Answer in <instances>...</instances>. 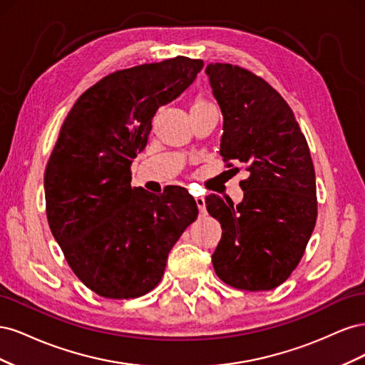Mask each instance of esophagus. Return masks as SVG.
Returning a JSON list of instances; mask_svg holds the SVG:
<instances>
[{
    "instance_id": "1",
    "label": "esophagus",
    "mask_w": 365,
    "mask_h": 365,
    "mask_svg": "<svg viewBox=\"0 0 365 365\" xmlns=\"http://www.w3.org/2000/svg\"><path fill=\"white\" fill-rule=\"evenodd\" d=\"M195 201H196V205L200 210H204L205 208V200L202 196H195Z\"/></svg>"
}]
</instances>
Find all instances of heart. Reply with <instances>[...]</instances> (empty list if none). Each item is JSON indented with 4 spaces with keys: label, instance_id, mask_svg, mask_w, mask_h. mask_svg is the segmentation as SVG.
Here are the masks:
<instances>
[{
    "label": "heart",
    "instance_id": "b5f03b06",
    "mask_svg": "<svg viewBox=\"0 0 365 365\" xmlns=\"http://www.w3.org/2000/svg\"><path fill=\"white\" fill-rule=\"evenodd\" d=\"M210 106H213V105L210 103L208 101H205V98H197V101L193 103L192 109H193V108H210Z\"/></svg>",
    "mask_w": 365,
    "mask_h": 365
}]
</instances>
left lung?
<instances>
[{
  "mask_svg": "<svg viewBox=\"0 0 365 365\" xmlns=\"http://www.w3.org/2000/svg\"><path fill=\"white\" fill-rule=\"evenodd\" d=\"M205 73L224 115L220 155L250 175L240 204L205 197L222 227L213 267L233 288L269 291L297 268L317 222L311 152L292 109L262 77L231 63H208Z\"/></svg>",
  "mask_w": 365,
  "mask_h": 365,
  "instance_id": "8db88e82",
  "label": "left lung"
}]
</instances>
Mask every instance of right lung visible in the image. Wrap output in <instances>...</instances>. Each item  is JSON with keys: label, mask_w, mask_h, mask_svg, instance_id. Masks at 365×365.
Segmentation results:
<instances>
[{"label": "right lung", "mask_w": 365, "mask_h": 365, "mask_svg": "<svg viewBox=\"0 0 365 365\" xmlns=\"http://www.w3.org/2000/svg\"><path fill=\"white\" fill-rule=\"evenodd\" d=\"M204 67L176 56L105 76L63 120L43 175L47 219L73 272L105 298L148 294L169 252L197 216L193 196H157L130 185L157 109L175 101Z\"/></svg>", "instance_id": "add662e5"}]
</instances>
